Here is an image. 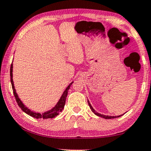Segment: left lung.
Listing matches in <instances>:
<instances>
[{
    "instance_id": "1",
    "label": "left lung",
    "mask_w": 151,
    "mask_h": 151,
    "mask_svg": "<svg viewBox=\"0 0 151 151\" xmlns=\"http://www.w3.org/2000/svg\"><path fill=\"white\" fill-rule=\"evenodd\" d=\"M87 102H88V104H89V106H90V109L92 110V111L93 113H94V114L97 115L99 117H101V118H105V119H111V118H118V117H120L122 116V115H118V116H109V115H103V114H100V113H99L97 112H96V111L93 109L92 105H91V104L90 103V101H89V100H87Z\"/></svg>"
}]
</instances>
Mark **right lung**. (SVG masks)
Wrapping results in <instances>:
<instances>
[{
	"mask_svg": "<svg viewBox=\"0 0 151 151\" xmlns=\"http://www.w3.org/2000/svg\"><path fill=\"white\" fill-rule=\"evenodd\" d=\"M12 69H13V64L12 63L10 66V81H11V84H12V90H13V93H14V97H15V99L17 102L18 106H19L20 109H21L22 111H24V113H26L27 114L29 115L31 117H33V118H36V119H40V118H43V119H47V118H55L56 116H57L59 114V113L62 111V110L64 109V105L65 103H66V96L68 94V91L70 89V85H72V83H70L68 86L66 87V90H64V92H63L62 95L59 99V100L57 102V104L54 106L52 109L49 110V111H46L43 113H36L35 111H31L30 109H29L24 104L22 103V101H21L19 96L17 95L16 92V90L14 88V82H13V79H12Z\"/></svg>",
	"mask_w": 151,
	"mask_h": 151,
	"instance_id": "1",
	"label": "right lung"
}]
</instances>
